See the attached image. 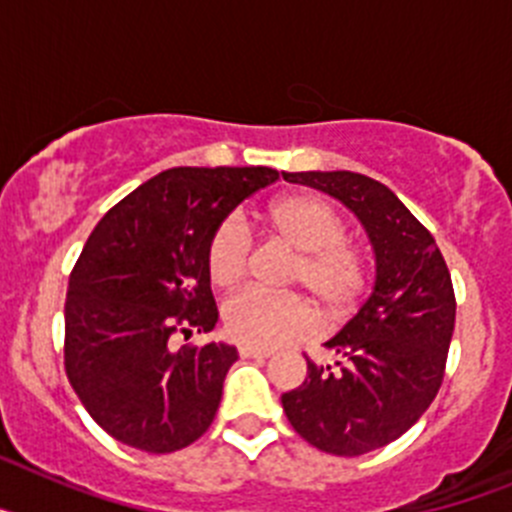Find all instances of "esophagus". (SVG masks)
I'll use <instances>...</instances> for the list:
<instances>
[{"label": "esophagus", "mask_w": 512, "mask_h": 512, "mask_svg": "<svg viewBox=\"0 0 512 512\" xmlns=\"http://www.w3.org/2000/svg\"><path fill=\"white\" fill-rule=\"evenodd\" d=\"M238 354H241V359H269L274 351L271 348H259V346H238Z\"/></svg>", "instance_id": "esophagus-1"}]
</instances>
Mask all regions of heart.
Here are the masks:
<instances>
[{
	"instance_id": "b5f03b06",
	"label": "heart",
	"mask_w": 512,
	"mask_h": 512,
	"mask_svg": "<svg viewBox=\"0 0 512 512\" xmlns=\"http://www.w3.org/2000/svg\"><path fill=\"white\" fill-rule=\"evenodd\" d=\"M264 223L297 251L292 282L305 287L330 318L354 310L366 287V261L346 243V225L328 202L310 194H289L264 210ZM251 238L241 217H225L207 241L205 264L215 287H233L243 279ZM228 336L246 346L274 348L297 341L315 328L312 310L297 295H271L243 289L223 305Z\"/></svg>"
}]
</instances>
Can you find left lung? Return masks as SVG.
Returning <instances> with one entry per match:
<instances>
[{"mask_svg": "<svg viewBox=\"0 0 512 512\" xmlns=\"http://www.w3.org/2000/svg\"><path fill=\"white\" fill-rule=\"evenodd\" d=\"M284 182L336 197L372 243V295L323 346L333 366L307 361V379L282 395L297 433L315 449L361 456L382 449L428 410L443 382L456 300L433 235L372 176L354 171H282Z\"/></svg>", "mask_w": 512, "mask_h": 512, "instance_id": "8db88e82", "label": "left lung"}]
</instances>
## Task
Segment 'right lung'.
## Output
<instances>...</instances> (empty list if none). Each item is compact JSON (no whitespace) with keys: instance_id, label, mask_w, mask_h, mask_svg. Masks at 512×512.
Masks as SVG:
<instances>
[{"instance_id":"1","label":"right lung","mask_w":512,"mask_h":512,"mask_svg":"<svg viewBox=\"0 0 512 512\" xmlns=\"http://www.w3.org/2000/svg\"><path fill=\"white\" fill-rule=\"evenodd\" d=\"M279 174L269 166H179L117 202L81 251L66 295V374L104 431L148 454L210 428L238 351L176 348L217 323L205 253L212 230Z\"/></svg>"}]
</instances>
